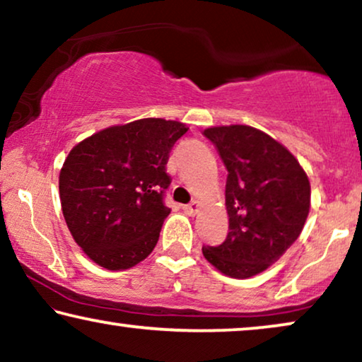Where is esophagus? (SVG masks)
Returning <instances> with one entry per match:
<instances>
[{
    "label": "esophagus",
    "mask_w": 362,
    "mask_h": 362,
    "mask_svg": "<svg viewBox=\"0 0 362 362\" xmlns=\"http://www.w3.org/2000/svg\"><path fill=\"white\" fill-rule=\"evenodd\" d=\"M182 211H185L187 216H196L197 211H199V202L192 201L189 204H185L182 206Z\"/></svg>",
    "instance_id": "obj_1"
}]
</instances>
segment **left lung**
<instances>
[{
	"label": "left lung",
	"mask_w": 362,
	"mask_h": 362,
	"mask_svg": "<svg viewBox=\"0 0 362 362\" xmlns=\"http://www.w3.org/2000/svg\"><path fill=\"white\" fill-rule=\"evenodd\" d=\"M204 136L229 173V234L221 245L202 247V254L224 275L249 279L275 264L303 230L308 176L281 143L254 127H211Z\"/></svg>",
	"instance_id": "left-lung-1"
}]
</instances>
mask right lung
<instances>
[{"label": "right lung", "mask_w": 362, "mask_h": 362, "mask_svg": "<svg viewBox=\"0 0 362 362\" xmlns=\"http://www.w3.org/2000/svg\"><path fill=\"white\" fill-rule=\"evenodd\" d=\"M187 132L181 122L141 118L97 132L69 153L59 175L74 240L107 270H127L155 249L171 209L166 163Z\"/></svg>", "instance_id": "add662e5"}]
</instances>
